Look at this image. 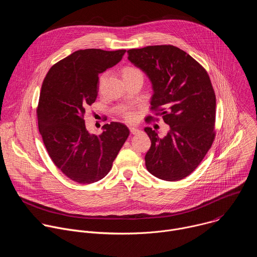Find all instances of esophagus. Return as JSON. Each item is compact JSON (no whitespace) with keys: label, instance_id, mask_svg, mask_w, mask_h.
Listing matches in <instances>:
<instances>
[{"label":"esophagus","instance_id":"1","mask_svg":"<svg viewBox=\"0 0 257 257\" xmlns=\"http://www.w3.org/2000/svg\"><path fill=\"white\" fill-rule=\"evenodd\" d=\"M130 132H131V134H133V135H135V134H138L139 132H140V130L139 129H137V128H134V127H131L130 128Z\"/></svg>","mask_w":257,"mask_h":257}]
</instances>
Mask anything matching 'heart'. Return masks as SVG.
I'll return each mask as SVG.
<instances>
[{
	"instance_id": "1",
	"label": "heart",
	"mask_w": 257,
	"mask_h": 257,
	"mask_svg": "<svg viewBox=\"0 0 257 257\" xmlns=\"http://www.w3.org/2000/svg\"><path fill=\"white\" fill-rule=\"evenodd\" d=\"M123 77L125 80H128L132 77H135L137 75H142V72L140 69L134 67V66H126L124 69H123ZM105 74H101L99 76V79H98V83L101 84L102 83V80L104 78ZM121 114V117L123 118L124 121H126L127 123H133L137 120V112L135 111V109L133 108H124L122 109V111L120 112Z\"/></svg>"
}]
</instances>
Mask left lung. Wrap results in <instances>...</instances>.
<instances>
[{"label":"left lung","mask_w":257,"mask_h":257,"mask_svg":"<svg viewBox=\"0 0 257 257\" xmlns=\"http://www.w3.org/2000/svg\"><path fill=\"white\" fill-rule=\"evenodd\" d=\"M128 59L153 83L151 111L170 125L159 137L144 128L152 140L145 155L148 171L165 181L189 176L201 163L215 138V93L206 70L190 55L172 45L127 51ZM149 115L146 123L155 118Z\"/></svg>","instance_id":"obj_1"}]
</instances>
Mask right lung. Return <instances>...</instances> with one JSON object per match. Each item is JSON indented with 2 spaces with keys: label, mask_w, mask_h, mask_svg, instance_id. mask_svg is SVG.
I'll return each mask as SVG.
<instances>
[{
  "label": "right lung",
  "mask_w": 257,
  "mask_h": 257,
  "mask_svg": "<svg viewBox=\"0 0 257 257\" xmlns=\"http://www.w3.org/2000/svg\"><path fill=\"white\" fill-rule=\"evenodd\" d=\"M125 50L76 51L51 67L42 85L36 116L47 152L55 166L79 184L102 179L129 136L119 122L91 135L84 122L97 96L98 74L118 64Z\"/></svg>",
  "instance_id": "right-lung-1"
}]
</instances>
